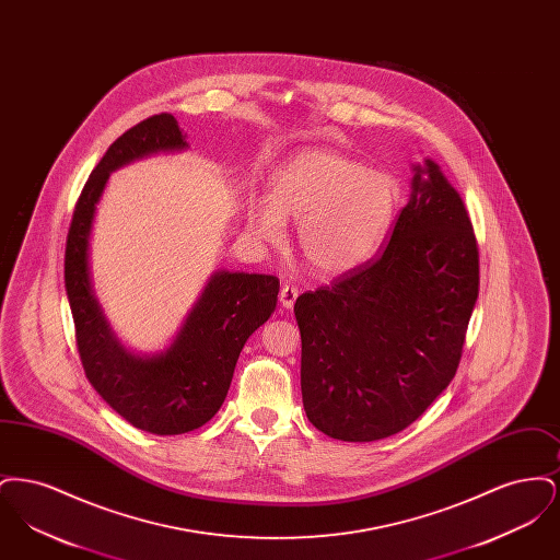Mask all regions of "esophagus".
<instances>
[{
	"instance_id": "34e87169",
	"label": "esophagus",
	"mask_w": 560,
	"mask_h": 560,
	"mask_svg": "<svg viewBox=\"0 0 560 560\" xmlns=\"http://www.w3.org/2000/svg\"><path fill=\"white\" fill-rule=\"evenodd\" d=\"M295 298H298V288L295 285H283L281 293H279V300L285 308H292L295 304Z\"/></svg>"
}]
</instances>
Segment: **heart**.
Returning a JSON list of instances; mask_svg holds the SVG:
<instances>
[{"instance_id": "obj_1", "label": "heart", "mask_w": 560, "mask_h": 560, "mask_svg": "<svg viewBox=\"0 0 560 560\" xmlns=\"http://www.w3.org/2000/svg\"><path fill=\"white\" fill-rule=\"evenodd\" d=\"M393 176L329 149H308L272 176L270 203H256L249 231L277 241L283 220L298 222L302 262L320 277H340L370 262L399 210Z\"/></svg>"}]
</instances>
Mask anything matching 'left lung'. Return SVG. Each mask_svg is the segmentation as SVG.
Instances as JSON below:
<instances>
[{"label":"left lung","instance_id":"8db88e82","mask_svg":"<svg viewBox=\"0 0 560 560\" xmlns=\"http://www.w3.org/2000/svg\"><path fill=\"white\" fill-rule=\"evenodd\" d=\"M477 298L472 222L428 160L377 258L295 300L311 424L350 443L413 424L457 372Z\"/></svg>","mask_w":560,"mask_h":560}]
</instances>
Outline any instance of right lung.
I'll return each mask as SVG.
<instances>
[{
	"label": "right lung",
	"instance_id": "add662e5",
	"mask_svg": "<svg viewBox=\"0 0 560 560\" xmlns=\"http://www.w3.org/2000/svg\"><path fill=\"white\" fill-rule=\"evenodd\" d=\"M185 147L187 140L170 113L153 115L121 133L81 190L65 249V288L85 377L124 420L161 436L190 432L212 420L226 399L241 348L267 323L279 293L275 275L222 270L212 275L165 352L133 357L113 338L88 270L96 203L113 170Z\"/></svg>",
	"mask_w": 560,
	"mask_h": 560
}]
</instances>
